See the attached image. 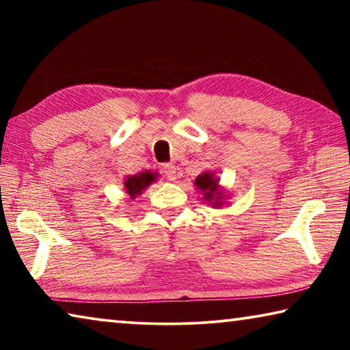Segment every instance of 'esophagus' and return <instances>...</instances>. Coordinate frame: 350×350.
<instances>
[{
	"label": "esophagus",
	"instance_id": "obj_1",
	"mask_svg": "<svg viewBox=\"0 0 350 350\" xmlns=\"http://www.w3.org/2000/svg\"><path fill=\"white\" fill-rule=\"evenodd\" d=\"M163 174L168 180H176L177 177H176V167H174V165H171V163L163 165Z\"/></svg>",
	"mask_w": 350,
	"mask_h": 350
}]
</instances>
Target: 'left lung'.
<instances>
[{
    "mask_svg": "<svg viewBox=\"0 0 350 350\" xmlns=\"http://www.w3.org/2000/svg\"><path fill=\"white\" fill-rule=\"evenodd\" d=\"M194 185L199 188V191H202L204 200L210 202L211 206L224 205L225 194L222 191V188L219 187V179L215 177L211 171H206V173L198 176L196 180H194Z\"/></svg>",
    "mask_w": 350,
    "mask_h": 350,
    "instance_id": "obj_1",
    "label": "left lung"
}]
</instances>
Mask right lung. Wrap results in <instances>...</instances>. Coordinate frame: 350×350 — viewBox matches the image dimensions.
I'll use <instances>...</instances> for the list:
<instances>
[{
    "label": "right lung",
    "instance_id": "right-lung-1",
    "mask_svg": "<svg viewBox=\"0 0 350 350\" xmlns=\"http://www.w3.org/2000/svg\"><path fill=\"white\" fill-rule=\"evenodd\" d=\"M157 173H151V171H144V173L128 176L125 180V189L126 193L134 199L135 196L144 193V189L151 185L152 182H156Z\"/></svg>",
    "mask_w": 350,
    "mask_h": 350
}]
</instances>
